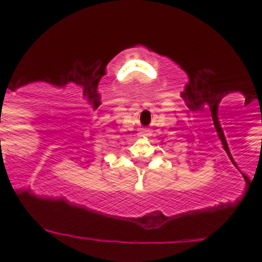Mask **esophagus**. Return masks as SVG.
I'll use <instances>...</instances> for the list:
<instances>
[{"label": "esophagus", "instance_id": "34e87169", "mask_svg": "<svg viewBox=\"0 0 262 262\" xmlns=\"http://www.w3.org/2000/svg\"><path fill=\"white\" fill-rule=\"evenodd\" d=\"M139 136H140V138H147V136H151V131L145 129V131H143V133L139 134Z\"/></svg>", "mask_w": 262, "mask_h": 262}]
</instances>
